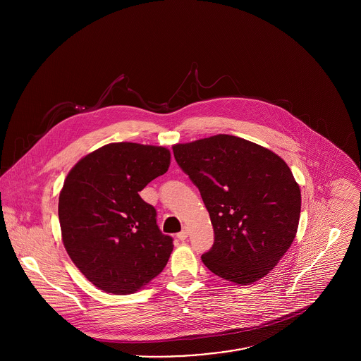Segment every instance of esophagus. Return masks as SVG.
<instances>
[{
  "label": "esophagus",
  "mask_w": 361,
  "mask_h": 361,
  "mask_svg": "<svg viewBox=\"0 0 361 361\" xmlns=\"http://www.w3.org/2000/svg\"><path fill=\"white\" fill-rule=\"evenodd\" d=\"M188 235H189V231H188V228H183V229H182V231H180V232H179L176 236H178V239H179V240H185V239L188 238Z\"/></svg>",
  "instance_id": "esophagus-1"
}]
</instances>
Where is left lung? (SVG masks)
<instances>
[{
    "label": "left lung",
    "mask_w": 361,
    "mask_h": 361,
    "mask_svg": "<svg viewBox=\"0 0 361 361\" xmlns=\"http://www.w3.org/2000/svg\"><path fill=\"white\" fill-rule=\"evenodd\" d=\"M199 188L214 228L207 268L236 285L265 276L290 247L302 195L288 164L274 152L231 135L172 147Z\"/></svg>",
    "instance_id": "8db88e82"
}]
</instances>
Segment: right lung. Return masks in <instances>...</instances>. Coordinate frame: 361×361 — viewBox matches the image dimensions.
<instances>
[{
	"instance_id": "obj_1",
	"label": "right lung",
	"mask_w": 361,
	"mask_h": 361,
	"mask_svg": "<svg viewBox=\"0 0 361 361\" xmlns=\"http://www.w3.org/2000/svg\"><path fill=\"white\" fill-rule=\"evenodd\" d=\"M171 164L166 147L109 143L80 158L65 178L58 216L66 253L99 289L130 295L165 268L172 238L139 195Z\"/></svg>"
}]
</instances>
